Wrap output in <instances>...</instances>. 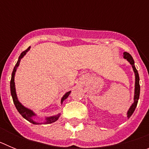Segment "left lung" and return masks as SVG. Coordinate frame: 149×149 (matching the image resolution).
I'll return each instance as SVG.
<instances>
[{"label":"left lung","instance_id":"left-lung-1","mask_svg":"<svg viewBox=\"0 0 149 149\" xmlns=\"http://www.w3.org/2000/svg\"><path fill=\"white\" fill-rule=\"evenodd\" d=\"M123 57L127 60L130 63L131 65H132L133 70H134V74H135V89H134V103L131 106V107L129 108L128 111L127 113V118H130L133 113H134V110L136 109V105L138 103V100L139 98V93H140V86H139V74H138L137 70H136L135 65H134V60L131 55L127 52H124Z\"/></svg>","mask_w":149,"mask_h":149}]
</instances>
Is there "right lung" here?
I'll return each mask as SVG.
<instances>
[{
	"instance_id": "add662e5",
	"label": "right lung",
	"mask_w": 149,
	"mask_h": 149,
	"mask_svg": "<svg viewBox=\"0 0 149 149\" xmlns=\"http://www.w3.org/2000/svg\"><path fill=\"white\" fill-rule=\"evenodd\" d=\"M30 47H29L27 50H25V51H23V52L21 54V55L19 56V57H18V61H17V63L15 64L14 68H13V73H12L11 81H10V91H11V95H12V97H13V102H14V104H15V107H16V109H17V110L18 111V113H20L21 115H22V116L24 118V119H27L28 122H31V123H33V125H39V123H38V122H35V121H33V116H35L36 114L34 113L31 110H30V109L27 108V107H25L24 106H23V105H22V104L19 102V101H18V97H17V95H16V92H15V81H14V80H15V72H16L17 68H18V65H19L21 59L23 58V56L26 54V53H27V51L30 50ZM70 93H71V91H69V92L66 93L65 95H63V97L62 98V99H61V104H63V101L68 98V96L69 95V94H70ZM60 116V113H59L58 115L54 116L46 117L45 122H44V123L45 124L53 123V122H56V121L59 119Z\"/></svg>"
}]
</instances>
